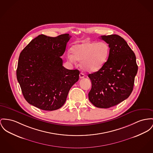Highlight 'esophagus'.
Masks as SVG:
<instances>
[{
    "label": "esophagus",
    "instance_id": "obj_1",
    "mask_svg": "<svg viewBox=\"0 0 153 153\" xmlns=\"http://www.w3.org/2000/svg\"><path fill=\"white\" fill-rule=\"evenodd\" d=\"M85 74H84L83 73H82V72L80 73V74H79V78H80L81 79L85 78Z\"/></svg>",
    "mask_w": 153,
    "mask_h": 153
}]
</instances>
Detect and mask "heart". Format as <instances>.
Masks as SVG:
<instances>
[{"label":"heart","instance_id":"1","mask_svg":"<svg viewBox=\"0 0 153 153\" xmlns=\"http://www.w3.org/2000/svg\"><path fill=\"white\" fill-rule=\"evenodd\" d=\"M67 53L71 62H81L82 68L88 72H95L102 69L108 60L110 48L105 42H83L74 45Z\"/></svg>","mask_w":153,"mask_h":153}]
</instances>
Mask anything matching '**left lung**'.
Returning <instances> with one entry per match:
<instances>
[{"label":"left lung","mask_w":153,"mask_h":153,"mask_svg":"<svg viewBox=\"0 0 153 153\" xmlns=\"http://www.w3.org/2000/svg\"><path fill=\"white\" fill-rule=\"evenodd\" d=\"M108 44V59L102 69L88 75L92 88L89 100L96 107L108 108L126 99L132 92L138 67L127 42L118 35L101 36Z\"/></svg>","instance_id":"8db88e82"}]
</instances>
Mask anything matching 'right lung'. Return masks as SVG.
Here are the masks:
<instances>
[{"label":"right lung","instance_id":"obj_1","mask_svg":"<svg viewBox=\"0 0 153 153\" xmlns=\"http://www.w3.org/2000/svg\"><path fill=\"white\" fill-rule=\"evenodd\" d=\"M71 36L40 35L21 52L16 71L22 94L29 104L45 111L64 105L72 85L79 79L78 70L62 66L61 56Z\"/></svg>","mask_w":153,"mask_h":153}]
</instances>
